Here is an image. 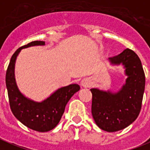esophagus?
I'll return each mask as SVG.
<instances>
[{
	"mask_svg": "<svg viewBox=\"0 0 150 150\" xmlns=\"http://www.w3.org/2000/svg\"><path fill=\"white\" fill-rule=\"evenodd\" d=\"M81 86H84V87H89V86H91L92 81H90L89 78H84V79L81 81Z\"/></svg>",
	"mask_w": 150,
	"mask_h": 150,
	"instance_id": "1",
	"label": "esophagus"
}]
</instances>
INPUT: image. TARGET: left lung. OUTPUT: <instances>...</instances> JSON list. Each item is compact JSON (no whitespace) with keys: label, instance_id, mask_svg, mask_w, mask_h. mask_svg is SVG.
Masks as SVG:
<instances>
[{"label":"left lung","instance_id":"obj_1","mask_svg":"<svg viewBox=\"0 0 150 150\" xmlns=\"http://www.w3.org/2000/svg\"><path fill=\"white\" fill-rule=\"evenodd\" d=\"M112 64H122L127 76L117 93L91 88L92 115L96 124L107 132H116L129 126L138 117L145 91V76L141 60L133 50H125L109 58Z\"/></svg>","mask_w":150,"mask_h":150}]
</instances>
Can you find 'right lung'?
I'll list each match as a JSON object with an SVG mask.
<instances>
[{
	"label": "right lung",
	"instance_id": "right-lung-1",
	"mask_svg": "<svg viewBox=\"0 0 150 150\" xmlns=\"http://www.w3.org/2000/svg\"><path fill=\"white\" fill-rule=\"evenodd\" d=\"M45 45V41L35 40L19 48L11 57L5 76L9 105L13 115L23 125L38 132H48L57 125L64 113L65 105L73 95L80 90L77 84H72L56 90L41 102L26 98L17 88L14 69L17 56L22 49Z\"/></svg>",
	"mask_w": 150,
	"mask_h": 150
}]
</instances>
